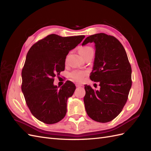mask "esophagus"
Here are the masks:
<instances>
[{"mask_svg": "<svg viewBox=\"0 0 151 151\" xmlns=\"http://www.w3.org/2000/svg\"><path fill=\"white\" fill-rule=\"evenodd\" d=\"M76 87H82V86H83L81 84H78V83L76 84Z\"/></svg>", "mask_w": 151, "mask_h": 151, "instance_id": "1", "label": "esophagus"}]
</instances>
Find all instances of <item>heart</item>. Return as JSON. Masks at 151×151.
I'll return each instance as SVG.
<instances>
[{"mask_svg":"<svg viewBox=\"0 0 151 151\" xmlns=\"http://www.w3.org/2000/svg\"><path fill=\"white\" fill-rule=\"evenodd\" d=\"M79 52L83 58L91 52H93V49L89 47H83L79 48ZM87 74V72L81 70H75L70 73V77L71 79L77 82H81L83 80Z\"/></svg>","mask_w":151,"mask_h":151,"instance_id":"obj_1","label":"heart"}]
</instances>
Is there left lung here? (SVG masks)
Listing matches in <instances>:
<instances>
[{
	"mask_svg": "<svg viewBox=\"0 0 151 151\" xmlns=\"http://www.w3.org/2000/svg\"><path fill=\"white\" fill-rule=\"evenodd\" d=\"M95 44V58L91 81L100 89L85 85L84 103L87 114L96 122L106 123L122 111L132 86V68L125 48L115 37L98 33L87 37L82 45Z\"/></svg>",
	"mask_w": 151,
	"mask_h": 151,
	"instance_id": "8db88e82",
	"label": "left lung"
}]
</instances>
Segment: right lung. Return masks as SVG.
<instances>
[{
	"label": "right lung",
	"mask_w": 151,
	"mask_h": 151,
	"mask_svg": "<svg viewBox=\"0 0 151 151\" xmlns=\"http://www.w3.org/2000/svg\"><path fill=\"white\" fill-rule=\"evenodd\" d=\"M84 37L52 34L29 50L21 73V89L31 113L38 120L53 124L65 117L67 99L74 94L76 86L67 81L58 89L53 84L54 77L64 70L68 52Z\"/></svg>",
	"instance_id": "obj_1"
}]
</instances>
